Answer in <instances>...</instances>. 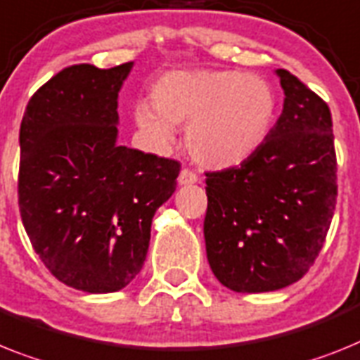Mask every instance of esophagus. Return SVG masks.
<instances>
[{
  "mask_svg": "<svg viewBox=\"0 0 360 360\" xmlns=\"http://www.w3.org/2000/svg\"><path fill=\"white\" fill-rule=\"evenodd\" d=\"M177 181H179V185H194V183H198V174L190 170V168H183L179 172Z\"/></svg>",
  "mask_w": 360,
  "mask_h": 360,
  "instance_id": "1",
  "label": "esophagus"
}]
</instances>
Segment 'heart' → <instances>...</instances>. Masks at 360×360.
<instances>
[{"label": "heart", "mask_w": 360, "mask_h": 360, "mask_svg": "<svg viewBox=\"0 0 360 360\" xmlns=\"http://www.w3.org/2000/svg\"><path fill=\"white\" fill-rule=\"evenodd\" d=\"M135 105V122L159 144L186 124V150L207 168H231L255 155L273 134L278 93L269 80L231 69L172 71Z\"/></svg>", "instance_id": "heart-1"}]
</instances>
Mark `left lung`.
I'll return each mask as SVG.
<instances>
[{
    "label": "left lung",
    "mask_w": 360,
    "mask_h": 360,
    "mask_svg": "<svg viewBox=\"0 0 360 360\" xmlns=\"http://www.w3.org/2000/svg\"><path fill=\"white\" fill-rule=\"evenodd\" d=\"M276 75L285 98L267 143L240 166L205 174L208 264L236 292L298 282L324 245L337 203L331 111L295 75Z\"/></svg>",
    "instance_id": "8db88e82"
}]
</instances>
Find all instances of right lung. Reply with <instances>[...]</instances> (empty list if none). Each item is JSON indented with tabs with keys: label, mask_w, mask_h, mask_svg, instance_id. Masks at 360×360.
Wrapping results in <instances>:
<instances>
[{
	"label": "right lung",
	"mask_w": 360,
	"mask_h": 360,
	"mask_svg": "<svg viewBox=\"0 0 360 360\" xmlns=\"http://www.w3.org/2000/svg\"><path fill=\"white\" fill-rule=\"evenodd\" d=\"M131 68L62 69L21 120V221L51 274L78 291L115 292L137 276L153 214L177 185L179 162L117 144Z\"/></svg>",
	"instance_id": "1"
}]
</instances>
